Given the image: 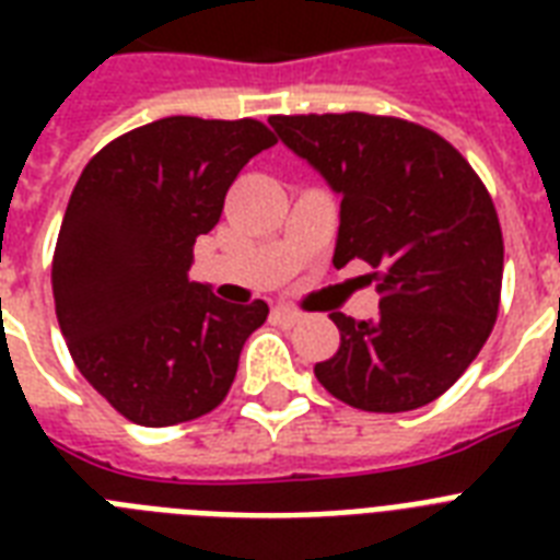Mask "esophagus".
Here are the masks:
<instances>
[{
	"label": "esophagus",
	"instance_id": "1",
	"mask_svg": "<svg viewBox=\"0 0 560 560\" xmlns=\"http://www.w3.org/2000/svg\"><path fill=\"white\" fill-rule=\"evenodd\" d=\"M302 311H296V307H276L272 311V323L276 325H284V328H293V325L302 323Z\"/></svg>",
	"mask_w": 560,
	"mask_h": 560
}]
</instances>
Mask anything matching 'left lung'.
<instances>
[{
  "label": "left lung",
  "instance_id": "left-lung-1",
  "mask_svg": "<svg viewBox=\"0 0 560 560\" xmlns=\"http://www.w3.org/2000/svg\"><path fill=\"white\" fill-rule=\"evenodd\" d=\"M279 139L340 197L334 267L377 276L381 314H331L340 349L316 381L349 407L407 412L459 381L494 328L503 232L465 156L412 121L369 113L272 116Z\"/></svg>",
  "mask_w": 560,
  "mask_h": 560
}]
</instances>
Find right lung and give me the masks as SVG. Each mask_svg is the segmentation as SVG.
Instances as JSON below:
<instances>
[{
	"label": "right lung",
	"mask_w": 560,
	"mask_h": 560,
	"mask_svg": "<svg viewBox=\"0 0 560 560\" xmlns=\"http://www.w3.org/2000/svg\"><path fill=\"white\" fill-rule=\"evenodd\" d=\"M276 136L255 118L171 116L98 151L66 206L51 261L74 366L125 418L171 427L226 398L267 302L229 305L188 281L194 241Z\"/></svg>",
	"instance_id": "obj_1"
}]
</instances>
